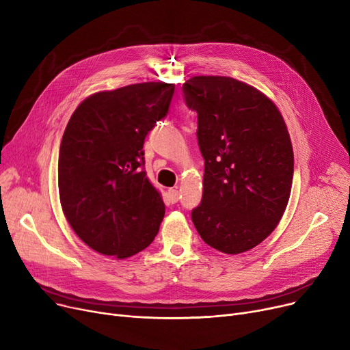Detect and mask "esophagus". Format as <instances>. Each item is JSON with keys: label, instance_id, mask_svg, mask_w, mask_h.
<instances>
[{"label": "esophagus", "instance_id": "esophagus-1", "mask_svg": "<svg viewBox=\"0 0 350 350\" xmlns=\"http://www.w3.org/2000/svg\"><path fill=\"white\" fill-rule=\"evenodd\" d=\"M169 198H170L172 203H177V201L180 200V191L176 190V189L169 190Z\"/></svg>", "mask_w": 350, "mask_h": 350}]
</instances>
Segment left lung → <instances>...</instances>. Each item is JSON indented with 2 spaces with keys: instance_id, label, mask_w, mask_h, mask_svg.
Returning a JSON list of instances; mask_svg holds the SVG:
<instances>
[{
  "instance_id": "obj_1",
  "label": "left lung",
  "mask_w": 350,
  "mask_h": 350,
  "mask_svg": "<svg viewBox=\"0 0 350 350\" xmlns=\"http://www.w3.org/2000/svg\"><path fill=\"white\" fill-rule=\"evenodd\" d=\"M181 89L197 112L204 159L193 224L210 247L241 254L262 243L286 208L293 177L286 124L271 99L234 78L193 77Z\"/></svg>"
}]
</instances>
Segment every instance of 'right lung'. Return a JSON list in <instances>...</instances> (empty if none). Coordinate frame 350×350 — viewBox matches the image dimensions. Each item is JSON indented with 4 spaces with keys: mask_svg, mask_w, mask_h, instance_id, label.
<instances>
[{
    "mask_svg": "<svg viewBox=\"0 0 350 350\" xmlns=\"http://www.w3.org/2000/svg\"><path fill=\"white\" fill-rule=\"evenodd\" d=\"M173 83L144 82L86 98L62 136L58 187L81 240L123 260L149 247L164 203L144 172V139L169 113Z\"/></svg>",
    "mask_w": 350,
    "mask_h": 350,
    "instance_id": "obj_1",
    "label": "right lung"
}]
</instances>
